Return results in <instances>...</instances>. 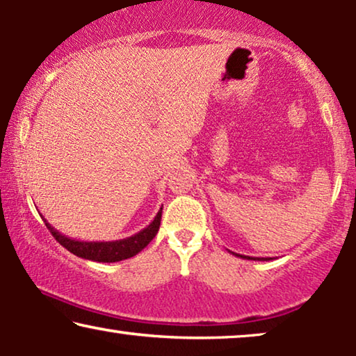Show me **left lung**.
Listing matches in <instances>:
<instances>
[{
	"mask_svg": "<svg viewBox=\"0 0 356 356\" xmlns=\"http://www.w3.org/2000/svg\"><path fill=\"white\" fill-rule=\"evenodd\" d=\"M236 257H241V259H250V261H270L272 257H251V256H243V254H236V252H232Z\"/></svg>",
	"mask_w": 356,
	"mask_h": 356,
	"instance_id": "obj_1",
	"label": "left lung"
}]
</instances>
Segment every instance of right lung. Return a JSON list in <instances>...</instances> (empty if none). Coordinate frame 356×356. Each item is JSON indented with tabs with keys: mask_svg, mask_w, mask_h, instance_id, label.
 <instances>
[{
	"mask_svg": "<svg viewBox=\"0 0 356 356\" xmlns=\"http://www.w3.org/2000/svg\"><path fill=\"white\" fill-rule=\"evenodd\" d=\"M160 218H162V207H160L157 216L154 217V220L150 222L147 227L143 228L139 233L115 241H79L74 240V238H67L65 235H61L56 228H53L50 223L47 222V218H43V222H45V225L48 230H50L51 235L55 236V240L77 257L95 262H118L136 256L154 240L159 232Z\"/></svg>",
	"mask_w": 356,
	"mask_h": 356,
	"instance_id": "1",
	"label": "right lung"
}]
</instances>
